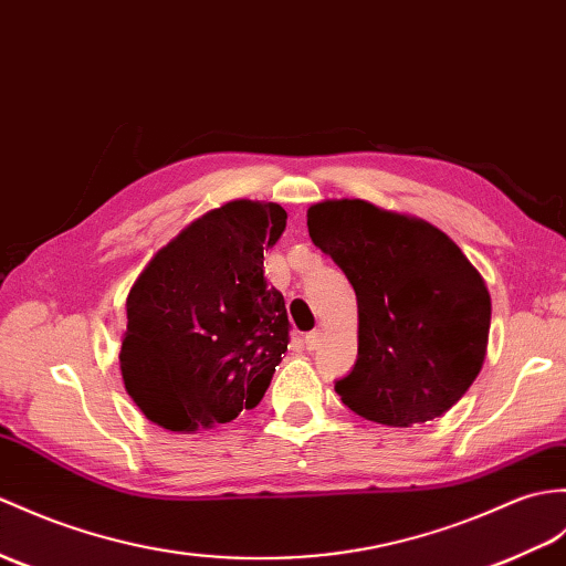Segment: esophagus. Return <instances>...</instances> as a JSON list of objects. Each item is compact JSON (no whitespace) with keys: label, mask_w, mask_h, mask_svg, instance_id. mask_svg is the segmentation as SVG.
<instances>
[{"label":"esophagus","mask_w":566,"mask_h":566,"mask_svg":"<svg viewBox=\"0 0 566 566\" xmlns=\"http://www.w3.org/2000/svg\"><path fill=\"white\" fill-rule=\"evenodd\" d=\"M321 331H311V333H306V337H304V345H306V349L308 352H313V349H318V345H321Z\"/></svg>","instance_id":"obj_1"}]
</instances>
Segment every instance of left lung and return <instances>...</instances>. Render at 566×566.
I'll list each match as a JSON object with an SVG mask.
<instances>
[{"label":"left lung","mask_w":566,"mask_h":566,"mask_svg":"<svg viewBox=\"0 0 566 566\" xmlns=\"http://www.w3.org/2000/svg\"><path fill=\"white\" fill-rule=\"evenodd\" d=\"M311 241L347 274L359 354L337 396L371 422L410 427L465 396L488 352L492 301L480 272L427 221L364 200L308 209Z\"/></svg>","instance_id":"left-lung-1"}]
</instances>
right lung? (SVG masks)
Returning a JSON list of instances; mask_svg holds the SVG:
<instances>
[{
  "label": "right lung",
  "instance_id": "add662e5",
  "mask_svg": "<svg viewBox=\"0 0 566 566\" xmlns=\"http://www.w3.org/2000/svg\"><path fill=\"white\" fill-rule=\"evenodd\" d=\"M284 227L280 205L229 202L182 229L129 289L120 369L154 424H223L265 396L292 331L262 265Z\"/></svg>",
  "mask_w": 566,
  "mask_h": 566
}]
</instances>
